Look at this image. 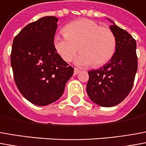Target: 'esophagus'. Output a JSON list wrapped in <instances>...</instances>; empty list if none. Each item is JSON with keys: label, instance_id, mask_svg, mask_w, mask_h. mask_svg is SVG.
Masks as SVG:
<instances>
[{"label": "esophagus", "instance_id": "obj_1", "mask_svg": "<svg viewBox=\"0 0 146 146\" xmlns=\"http://www.w3.org/2000/svg\"><path fill=\"white\" fill-rule=\"evenodd\" d=\"M79 73H80V70L77 69V68H75V70H74V75H78Z\"/></svg>", "mask_w": 146, "mask_h": 146}]
</instances>
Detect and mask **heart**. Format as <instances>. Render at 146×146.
Returning a JSON list of instances; mask_svg holds the SVG:
<instances>
[{"label":"heart","mask_w":146,"mask_h":146,"mask_svg":"<svg viewBox=\"0 0 146 146\" xmlns=\"http://www.w3.org/2000/svg\"><path fill=\"white\" fill-rule=\"evenodd\" d=\"M64 36L54 38L56 52L65 62H71L79 49L80 55L75 60L79 66L92 63L100 67L109 62L116 50V38L106 27L96 21L79 19L67 25L63 29Z\"/></svg>","instance_id":"1"}]
</instances>
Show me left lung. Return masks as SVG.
<instances>
[{
	"label": "left lung",
	"mask_w": 146,
	"mask_h": 146,
	"mask_svg": "<svg viewBox=\"0 0 146 146\" xmlns=\"http://www.w3.org/2000/svg\"><path fill=\"white\" fill-rule=\"evenodd\" d=\"M110 21L113 25L110 29L116 38V50L106 65L88 71L86 85L90 100L104 107L117 105L127 97L137 70L136 41L125 30Z\"/></svg>",
	"instance_id": "1"
}]
</instances>
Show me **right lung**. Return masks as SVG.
Segmentation results:
<instances>
[{"mask_svg":"<svg viewBox=\"0 0 146 146\" xmlns=\"http://www.w3.org/2000/svg\"><path fill=\"white\" fill-rule=\"evenodd\" d=\"M58 18L44 17L29 24L15 36L11 66L18 90L36 106H47L62 96L74 68L54 47Z\"/></svg>","mask_w":146,"mask_h":146,"instance_id":"right-lung-1","label":"right lung"}]
</instances>
